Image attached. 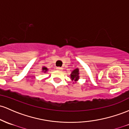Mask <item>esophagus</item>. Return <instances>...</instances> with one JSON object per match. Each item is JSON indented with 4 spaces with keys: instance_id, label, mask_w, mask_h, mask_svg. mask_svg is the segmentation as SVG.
<instances>
[{
    "instance_id": "obj_1",
    "label": "esophagus",
    "mask_w": 129,
    "mask_h": 129,
    "mask_svg": "<svg viewBox=\"0 0 129 129\" xmlns=\"http://www.w3.org/2000/svg\"><path fill=\"white\" fill-rule=\"evenodd\" d=\"M56 69H57V70H62V68H61V67H58L56 68Z\"/></svg>"
}]
</instances>
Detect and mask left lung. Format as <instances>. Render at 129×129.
I'll return each instance as SVG.
<instances>
[{
	"instance_id": "8db88e82",
	"label": "left lung",
	"mask_w": 129,
	"mask_h": 129,
	"mask_svg": "<svg viewBox=\"0 0 129 129\" xmlns=\"http://www.w3.org/2000/svg\"><path fill=\"white\" fill-rule=\"evenodd\" d=\"M70 77H71V79L72 81H76L79 80V78H80V76H79V69H75L72 72L71 75H70Z\"/></svg>"
}]
</instances>
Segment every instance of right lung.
I'll return each instance as SVG.
<instances>
[{"instance_id": "add662e5", "label": "right lung", "mask_w": 129, "mask_h": 129, "mask_svg": "<svg viewBox=\"0 0 129 129\" xmlns=\"http://www.w3.org/2000/svg\"><path fill=\"white\" fill-rule=\"evenodd\" d=\"M47 70H48V69L46 67H42V72H44V73H46V72H47Z\"/></svg>"}]
</instances>
